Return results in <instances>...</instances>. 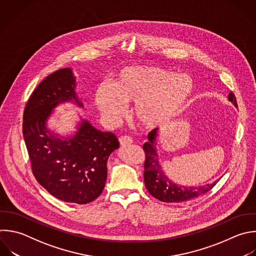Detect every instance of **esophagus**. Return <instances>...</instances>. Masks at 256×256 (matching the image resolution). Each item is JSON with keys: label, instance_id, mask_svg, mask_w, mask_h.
Listing matches in <instances>:
<instances>
[{"label": "esophagus", "instance_id": "obj_1", "mask_svg": "<svg viewBox=\"0 0 256 256\" xmlns=\"http://www.w3.org/2000/svg\"><path fill=\"white\" fill-rule=\"evenodd\" d=\"M119 142H120L121 146H129L133 143V140L129 136H122L119 138Z\"/></svg>", "mask_w": 256, "mask_h": 256}]
</instances>
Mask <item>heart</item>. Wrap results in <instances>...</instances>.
<instances>
[{
    "label": "heart",
    "mask_w": 256,
    "mask_h": 256,
    "mask_svg": "<svg viewBox=\"0 0 256 256\" xmlns=\"http://www.w3.org/2000/svg\"><path fill=\"white\" fill-rule=\"evenodd\" d=\"M192 90L187 75L155 66H130L114 76L113 86L101 83L97 87L95 103L110 120L125 113L124 104H135L137 121L146 128H156L181 112Z\"/></svg>",
    "instance_id": "1"
}]
</instances>
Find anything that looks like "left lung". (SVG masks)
Here are the masks:
<instances>
[{
	"instance_id": "obj_1",
	"label": "left lung",
	"mask_w": 256,
	"mask_h": 256,
	"mask_svg": "<svg viewBox=\"0 0 256 256\" xmlns=\"http://www.w3.org/2000/svg\"><path fill=\"white\" fill-rule=\"evenodd\" d=\"M228 100L237 107L235 96L229 93ZM158 129L151 131L148 134V142H145L143 149L145 151L144 164V182L148 192L155 198L163 202H182L195 198L206 193L220 180L216 179L212 183L199 186H184L173 182L162 169L157 153V136Z\"/></svg>"
}]
</instances>
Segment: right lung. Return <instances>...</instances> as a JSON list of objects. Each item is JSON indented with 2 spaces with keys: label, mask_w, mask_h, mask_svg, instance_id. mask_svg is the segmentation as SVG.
Masks as SVG:
<instances>
[{
  "label": "right lung",
  "mask_w": 256,
  "mask_h": 256,
  "mask_svg": "<svg viewBox=\"0 0 256 256\" xmlns=\"http://www.w3.org/2000/svg\"><path fill=\"white\" fill-rule=\"evenodd\" d=\"M71 68L46 77L31 95L23 118V135L37 181L54 197L86 204L103 191L107 161L119 148L115 134L95 128L80 116L76 131L63 136L48 126L54 110L72 103L84 108Z\"/></svg>",
  "instance_id": "right-lung-1"
}]
</instances>
